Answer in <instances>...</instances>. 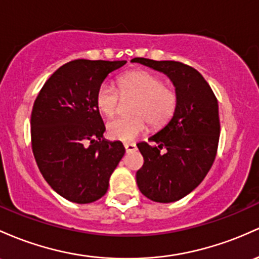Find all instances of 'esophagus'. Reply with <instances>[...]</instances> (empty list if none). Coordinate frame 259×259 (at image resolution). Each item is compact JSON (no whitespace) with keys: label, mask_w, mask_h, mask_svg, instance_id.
I'll return each mask as SVG.
<instances>
[{"label":"esophagus","mask_w":259,"mask_h":259,"mask_svg":"<svg viewBox=\"0 0 259 259\" xmlns=\"http://www.w3.org/2000/svg\"><path fill=\"white\" fill-rule=\"evenodd\" d=\"M124 147H125V151H126V152H132V151H135V150H136V145L133 144V143L124 144Z\"/></svg>","instance_id":"esophagus-1"}]
</instances>
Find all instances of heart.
Returning <instances> with one entry per match:
<instances>
[{"label":"heart","mask_w":259,"mask_h":259,"mask_svg":"<svg viewBox=\"0 0 259 259\" xmlns=\"http://www.w3.org/2000/svg\"><path fill=\"white\" fill-rule=\"evenodd\" d=\"M123 96H138L133 104L134 115L116 118L107 125V134L118 141H133L147 129V120L153 127L163 126L175 115L178 93L164 84L163 79L149 71H130L118 79ZM96 106L103 115L112 118L119 108V92L113 84L103 82L96 93Z\"/></svg>","instance_id":"heart-1"}]
</instances>
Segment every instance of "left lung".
I'll list each match as a JSON object with an SVG mask.
<instances>
[{
  "mask_svg": "<svg viewBox=\"0 0 259 259\" xmlns=\"http://www.w3.org/2000/svg\"><path fill=\"white\" fill-rule=\"evenodd\" d=\"M132 62L163 72L175 84L178 106L164 127L139 143L144 164L136 183L146 198L157 203L177 201L194 190L217 157L220 120L218 99L197 70L178 61L135 58Z\"/></svg>",
  "mask_w": 259,
  "mask_h": 259,
  "instance_id": "left-lung-1",
  "label": "left lung"
}]
</instances>
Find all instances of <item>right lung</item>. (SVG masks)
<instances>
[{
    "instance_id": "1",
    "label": "right lung",
    "mask_w": 259,
    "mask_h": 259,
    "mask_svg": "<svg viewBox=\"0 0 259 259\" xmlns=\"http://www.w3.org/2000/svg\"><path fill=\"white\" fill-rule=\"evenodd\" d=\"M126 61L78 59L48 78L30 116L32 150L42 177L58 194L77 204L98 200L125 149L107 141L96 106L99 84Z\"/></svg>"
}]
</instances>
